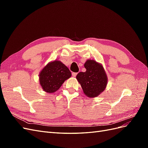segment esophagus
Wrapping results in <instances>:
<instances>
[{
  "label": "esophagus",
  "mask_w": 148,
  "mask_h": 148,
  "mask_svg": "<svg viewBox=\"0 0 148 148\" xmlns=\"http://www.w3.org/2000/svg\"><path fill=\"white\" fill-rule=\"evenodd\" d=\"M77 74H78V73H76V72L72 73V77H75L77 75Z\"/></svg>",
  "instance_id": "obj_1"
}]
</instances>
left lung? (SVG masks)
I'll return each mask as SVG.
<instances>
[{
  "label": "left lung",
  "instance_id": "1",
  "mask_svg": "<svg viewBox=\"0 0 148 148\" xmlns=\"http://www.w3.org/2000/svg\"><path fill=\"white\" fill-rule=\"evenodd\" d=\"M86 71L79 72L77 79L83 92L88 97H96L105 90L107 76L102 65L95 60H87L84 64Z\"/></svg>",
  "mask_w": 148,
  "mask_h": 148
}]
</instances>
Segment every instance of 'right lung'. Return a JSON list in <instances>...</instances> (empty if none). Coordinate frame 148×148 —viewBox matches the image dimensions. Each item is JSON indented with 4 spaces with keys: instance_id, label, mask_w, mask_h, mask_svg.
I'll return each instance as SVG.
<instances>
[{
    "instance_id": "obj_1",
    "label": "right lung",
    "mask_w": 148,
    "mask_h": 148,
    "mask_svg": "<svg viewBox=\"0 0 148 148\" xmlns=\"http://www.w3.org/2000/svg\"><path fill=\"white\" fill-rule=\"evenodd\" d=\"M71 76L68 67L60 60H56L48 63L39 73V84L44 91L53 93Z\"/></svg>"
}]
</instances>
